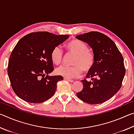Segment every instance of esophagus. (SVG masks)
Listing matches in <instances>:
<instances>
[{"label": "esophagus", "mask_w": 134, "mask_h": 134, "mask_svg": "<svg viewBox=\"0 0 134 134\" xmlns=\"http://www.w3.org/2000/svg\"><path fill=\"white\" fill-rule=\"evenodd\" d=\"M64 80H65V81H69V82H71V83L73 82V81H74V80H71V79H67V78H65V77H64Z\"/></svg>", "instance_id": "esophagus-1"}]
</instances>
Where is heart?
<instances>
[{
	"label": "heart",
	"instance_id": "1",
	"mask_svg": "<svg viewBox=\"0 0 134 134\" xmlns=\"http://www.w3.org/2000/svg\"><path fill=\"white\" fill-rule=\"evenodd\" d=\"M68 53L75 55L72 62L73 66L62 65L55 70L58 75L67 79L78 78L82 74L83 70L89 72L94 65L96 58L93 52L88 48L85 43L77 40H72L66 45ZM51 58L54 63L59 64L64 59V54L62 48L57 46L51 53Z\"/></svg>",
	"mask_w": 134,
	"mask_h": 134
}]
</instances>
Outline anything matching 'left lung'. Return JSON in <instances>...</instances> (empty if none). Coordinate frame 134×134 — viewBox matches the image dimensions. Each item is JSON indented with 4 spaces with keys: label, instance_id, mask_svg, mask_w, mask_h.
Listing matches in <instances>:
<instances>
[{
    "label": "left lung",
    "instance_id": "1",
    "mask_svg": "<svg viewBox=\"0 0 134 134\" xmlns=\"http://www.w3.org/2000/svg\"><path fill=\"white\" fill-rule=\"evenodd\" d=\"M77 39L86 42L93 49L96 62L81 80L83 88L76 94L89 104L107 101L119 91L125 74L124 58L115 42L108 36L97 31L79 35Z\"/></svg>",
    "mask_w": 134,
    "mask_h": 134
}]
</instances>
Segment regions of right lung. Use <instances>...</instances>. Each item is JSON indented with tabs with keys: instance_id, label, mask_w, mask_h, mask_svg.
<instances>
[{
	"instance_id": "1",
	"label": "right lung",
	"mask_w": 134,
	"mask_h": 134,
	"mask_svg": "<svg viewBox=\"0 0 134 134\" xmlns=\"http://www.w3.org/2000/svg\"><path fill=\"white\" fill-rule=\"evenodd\" d=\"M69 37V35L36 32L18 41L10 54L8 66L11 86L18 97L28 102L39 103L53 96L57 82L63 77L48 76L54 70L51 53Z\"/></svg>"
}]
</instances>
